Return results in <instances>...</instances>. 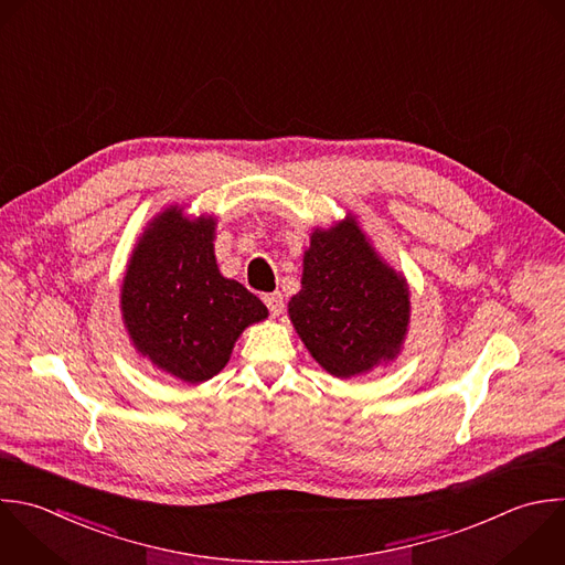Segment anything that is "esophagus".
<instances>
[{"label":"esophagus","instance_id":"obj_1","mask_svg":"<svg viewBox=\"0 0 565 565\" xmlns=\"http://www.w3.org/2000/svg\"><path fill=\"white\" fill-rule=\"evenodd\" d=\"M263 302L267 305V309L271 311V316H280L282 313V294L280 291H271L263 296Z\"/></svg>","mask_w":565,"mask_h":565}]
</instances>
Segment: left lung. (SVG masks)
I'll return each mask as SVG.
<instances>
[{"instance_id":"1","label":"left lung","mask_w":565,"mask_h":565,"mask_svg":"<svg viewBox=\"0 0 565 565\" xmlns=\"http://www.w3.org/2000/svg\"><path fill=\"white\" fill-rule=\"evenodd\" d=\"M289 318L313 360L335 377L393 362L411 318L408 285L366 241L355 216L316 227Z\"/></svg>"}]
</instances>
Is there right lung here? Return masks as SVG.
<instances>
[{
  "label": "right lung",
  "mask_w": 565,
  "mask_h": 565,
  "mask_svg": "<svg viewBox=\"0 0 565 565\" xmlns=\"http://www.w3.org/2000/svg\"><path fill=\"white\" fill-rule=\"evenodd\" d=\"M214 216L190 218L170 205L132 249L121 313L135 349L157 369L199 384L230 362L238 335L267 307L218 271Z\"/></svg>",
  "instance_id": "right-lung-1"
}]
</instances>
